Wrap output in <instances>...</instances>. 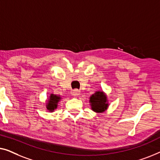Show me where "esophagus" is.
I'll list each match as a JSON object with an SVG mask.
<instances>
[{
	"mask_svg": "<svg viewBox=\"0 0 160 160\" xmlns=\"http://www.w3.org/2000/svg\"><path fill=\"white\" fill-rule=\"evenodd\" d=\"M71 93H72V95L74 96H78L80 94V91L78 89H74L71 91Z\"/></svg>",
	"mask_w": 160,
	"mask_h": 160,
	"instance_id": "obj_1",
	"label": "esophagus"
}]
</instances>
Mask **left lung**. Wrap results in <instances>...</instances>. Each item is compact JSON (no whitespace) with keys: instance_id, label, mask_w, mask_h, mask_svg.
Listing matches in <instances>:
<instances>
[{"instance_id":"obj_1","label":"left lung","mask_w":160,"mask_h":160,"mask_svg":"<svg viewBox=\"0 0 160 160\" xmlns=\"http://www.w3.org/2000/svg\"><path fill=\"white\" fill-rule=\"evenodd\" d=\"M91 109L96 113H103L109 107L107 96L103 91H97L90 96Z\"/></svg>"}]
</instances>
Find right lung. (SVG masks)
Segmentation results:
<instances>
[{
    "instance_id": "obj_1",
    "label": "right lung",
    "mask_w": 160,
    "mask_h": 160,
    "mask_svg": "<svg viewBox=\"0 0 160 160\" xmlns=\"http://www.w3.org/2000/svg\"><path fill=\"white\" fill-rule=\"evenodd\" d=\"M61 100H62V97L60 96L53 93L50 94L46 103V109L49 112H53L55 109H57L58 103Z\"/></svg>"
}]
</instances>
